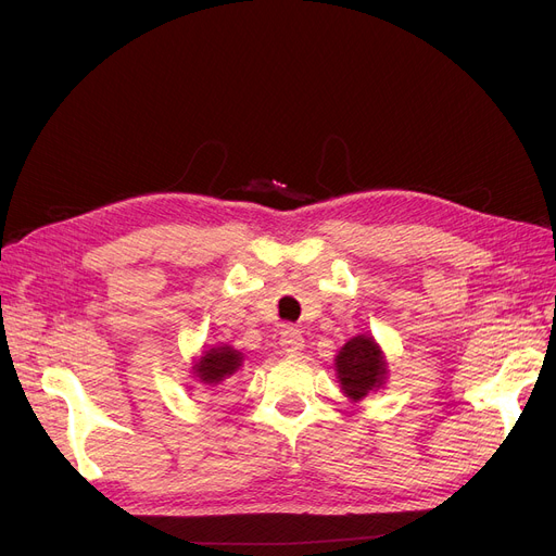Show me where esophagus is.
I'll use <instances>...</instances> for the list:
<instances>
[{
    "label": "esophagus",
    "instance_id": "34e87169",
    "mask_svg": "<svg viewBox=\"0 0 556 556\" xmlns=\"http://www.w3.org/2000/svg\"><path fill=\"white\" fill-rule=\"evenodd\" d=\"M279 344H281V349H283L286 354H290V356H298V354H302V352H304L306 340H304V333H302L300 329L286 327V329L281 331V340H279Z\"/></svg>",
    "mask_w": 556,
    "mask_h": 556
}]
</instances>
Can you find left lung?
Masks as SVG:
<instances>
[{"label": "left lung", "instance_id": "1", "mask_svg": "<svg viewBox=\"0 0 556 556\" xmlns=\"http://www.w3.org/2000/svg\"><path fill=\"white\" fill-rule=\"evenodd\" d=\"M333 365L340 390L352 403H358L369 394L383 390L390 376L383 349L369 333L346 340Z\"/></svg>", "mask_w": 556, "mask_h": 556}]
</instances>
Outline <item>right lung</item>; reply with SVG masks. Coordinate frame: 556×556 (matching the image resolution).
I'll return each mask as SVG.
<instances>
[{"instance_id": "add662e5", "label": "right lung", "mask_w": 556, "mask_h": 556, "mask_svg": "<svg viewBox=\"0 0 556 556\" xmlns=\"http://www.w3.org/2000/svg\"><path fill=\"white\" fill-rule=\"evenodd\" d=\"M243 365V354L239 349H233L231 344H218V346H204L200 356L193 358L191 365V374L195 381H200L202 386L216 388L227 378H231L237 374Z\"/></svg>"}]
</instances>
